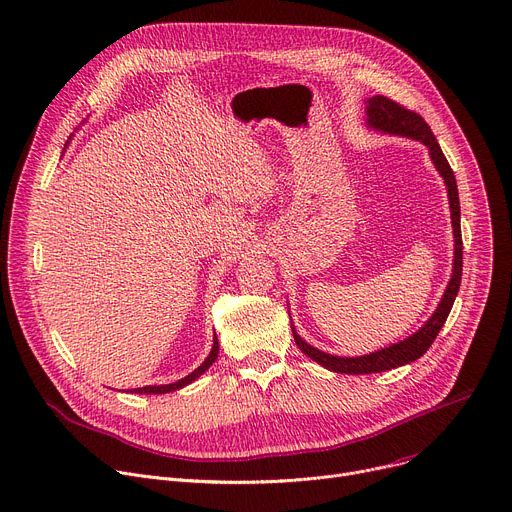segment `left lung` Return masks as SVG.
Wrapping results in <instances>:
<instances>
[{
	"label": "left lung",
	"instance_id": "obj_1",
	"mask_svg": "<svg viewBox=\"0 0 512 512\" xmlns=\"http://www.w3.org/2000/svg\"><path fill=\"white\" fill-rule=\"evenodd\" d=\"M365 104V126L371 130H378L382 134H392V136H402V138H412V141L423 143L429 149V157L435 165V169L439 171V175L443 177L445 190H447V198H449V212H451V228H453V269H451V277L449 284L435 308V312L429 316V320L423 324L421 329L416 333H412L410 337H406L404 341L392 343L384 349L371 351L367 355H359V357H339V355H331L324 353L316 347H312L310 343H306L298 333L292 322V333H294V341L298 345V349L308 355L312 361H316L318 365L327 367L329 371H335V374H347V376H365V374H380V371L386 369H394L400 365H406L410 361L421 359L429 347L433 345V341L437 339L441 327L445 324L451 306L455 302V296L459 292V284H461V255H463V245H461V226H459V194H457V183H455V175L437 143L435 134L431 132L429 124L410 110L398 106L396 102L384 98V96H371L367 100H363ZM292 320V316H290Z\"/></svg>",
	"mask_w": 512,
	"mask_h": 512
}]
</instances>
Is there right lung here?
<instances>
[{
  "instance_id": "1",
  "label": "right lung",
  "mask_w": 512,
  "mask_h": 512,
  "mask_svg": "<svg viewBox=\"0 0 512 512\" xmlns=\"http://www.w3.org/2000/svg\"><path fill=\"white\" fill-rule=\"evenodd\" d=\"M67 143H69V141H67ZM218 351H220V347H218V339H216V335H214V339H212V349H210L208 357L202 361L200 367H196V369L192 371L190 376H185V378H181V380H177V382H173V384L132 388L130 394H169V392H175V390H181V388H185V386H190L192 382H196V380L204 374V371H208V367L218 359Z\"/></svg>"
}]
</instances>
